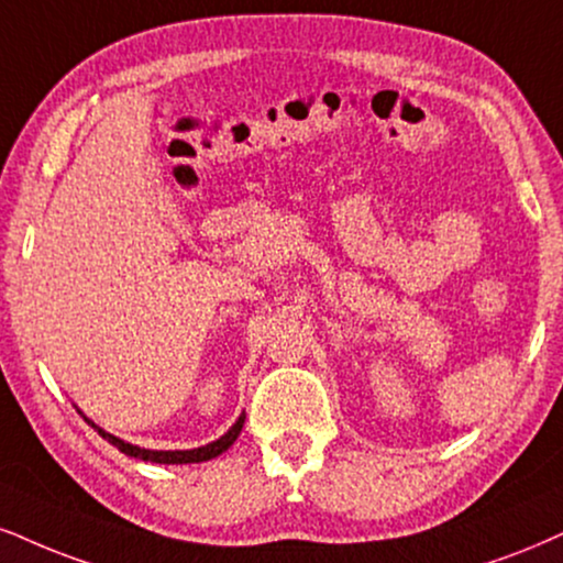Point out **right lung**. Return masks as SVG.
Listing matches in <instances>:
<instances>
[{
	"mask_svg": "<svg viewBox=\"0 0 563 563\" xmlns=\"http://www.w3.org/2000/svg\"><path fill=\"white\" fill-rule=\"evenodd\" d=\"M78 412H80V409H78ZM80 415H82V412H80ZM82 420H86L88 426L93 428V430H99L101 439H107L109 443H112V446L120 449L122 454L135 456V460H143V462H154V464H192V462H208V460H213V456L224 454V451H227L229 446H232L234 441H238L240 430H242V426H245V415H240L238 422H234V426L229 428L227 433L221 435V439L206 443V446H198V449H177V451H154V449H141V446H135V443H128V441L117 439V435L107 433V430L96 426L93 420H88L86 415H82Z\"/></svg>",
	"mask_w": 563,
	"mask_h": 563,
	"instance_id": "right-lung-1",
	"label": "right lung"
}]
</instances>
